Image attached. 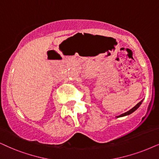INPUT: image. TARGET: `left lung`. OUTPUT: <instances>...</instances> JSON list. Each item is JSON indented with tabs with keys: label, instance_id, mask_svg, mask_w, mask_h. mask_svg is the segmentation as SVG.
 <instances>
[{
	"label": "left lung",
	"instance_id": "left-lung-1",
	"mask_svg": "<svg viewBox=\"0 0 159 159\" xmlns=\"http://www.w3.org/2000/svg\"><path fill=\"white\" fill-rule=\"evenodd\" d=\"M142 101H143V100H142V101H140L139 103H138L137 104H136V105L135 106H134V108H132L131 109L129 110V111H128L127 112H125V113L122 114H120V115L117 116H116V118H118V117H122V116H128V115H129V114H132V113H133V112L135 111L137 109V108H138L140 106H141V104H142Z\"/></svg>",
	"mask_w": 159,
	"mask_h": 159
}]
</instances>
